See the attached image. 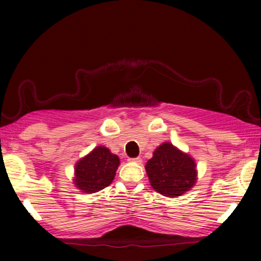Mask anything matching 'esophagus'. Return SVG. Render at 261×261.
Returning <instances> with one entry per match:
<instances>
[{
	"mask_svg": "<svg viewBox=\"0 0 261 261\" xmlns=\"http://www.w3.org/2000/svg\"><path fill=\"white\" fill-rule=\"evenodd\" d=\"M128 162L140 164L141 163V158H140V156H135V158H128Z\"/></svg>",
	"mask_w": 261,
	"mask_h": 261,
	"instance_id": "1",
	"label": "esophagus"
}]
</instances>
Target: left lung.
<instances>
[{
    "mask_svg": "<svg viewBox=\"0 0 261 261\" xmlns=\"http://www.w3.org/2000/svg\"><path fill=\"white\" fill-rule=\"evenodd\" d=\"M145 167L152 188L167 197L190 190L197 176L194 159L170 142L160 145Z\"/></svg>",
    "mask_w": 261,
    "mask_h": 261,
    "instance_id": "1",
    "label": "left lung"
}]
</instances>
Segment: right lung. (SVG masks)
<instances>
[{"label": "right lung", "instance_id": "add662e5", "mask_svg": "<svg viewBox=\"0 0 261 261\" xmlns=\"http://www.w3.org/2000/svg\"><path fill=\"white\" fill-rule=\"evenodd\" d=\"M119 165V156L98 146L77 163L74 184L83 192L94 194L112 183Z\"/></svg>", "mask_w": 261, "mask_h": 261}]
</instances>
